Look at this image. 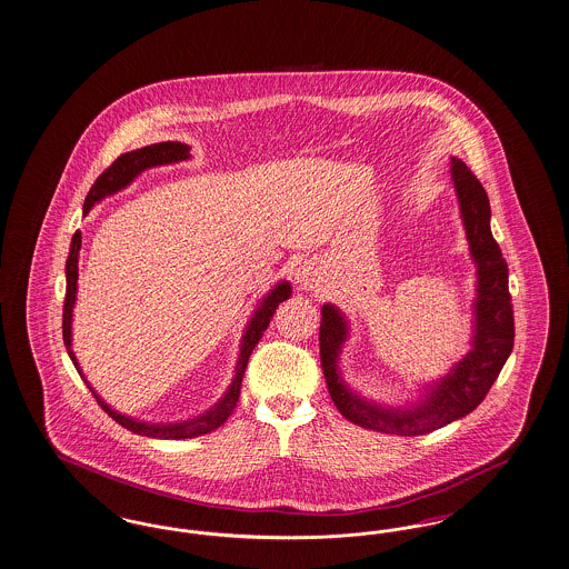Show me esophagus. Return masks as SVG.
Listing matches in <instances>:
<instances>
[{
	"mask_svg": "<svg viewBox=\"0 0 569 569\" xmlns=\"http://www.w3.org/2000/svg\"><path fill=\"white\" fill-rule=\"evenodd\" d=\"M296 283L305 290H311L318 286V264L311 260H298L295 269Z\"/></svg>",
	"mask_w": 569,
	"mask_h": 569,
	"instance_id": "34e87169",
	"label": "esophagus"
}]
</instances>
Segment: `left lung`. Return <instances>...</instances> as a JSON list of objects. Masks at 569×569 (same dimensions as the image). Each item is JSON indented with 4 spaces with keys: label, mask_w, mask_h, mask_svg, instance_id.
<instances>
[{
    "label": "left lung",
    "mask_w": 569,
    "mask_h": 569,
    "mask_svg": "<svg viewBox=\"0 0 569 569\" xmlns=\"http://www.w3.org/2000/svg\"><path fill=\"white\" fill-rule=\"evenodd\" d=\"M451 180L470 256L477 264V300L472 305V349L445 377L423 387L421 398L407 407H386L366 400L342 381L339 370L342 345L349 337V321L335 305L328 302L321 307L319 358L330 398L347 421L366 430L421 436L466 417L485 400L512 351L515 316L508 292V264L491 234L487 192L466 162L455 157L451 159Z\"/></svg>",
    "instance_id": "left-lung-1"
}]
</instances>
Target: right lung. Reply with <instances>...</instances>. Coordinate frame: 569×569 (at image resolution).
Here are the masks:
<instances>
[{
	"label": "right lung",
	"instance_id": "add662e5",
	"mask_svg": "<svg viewBox=\"0 0 569 569\" xmlns=\"http://www.w3.org/2000/svg\"><path fill=\"white\" fill-rule=\"evenodd\" d=\"M188 159H190V146L180 143V141H160V143L139 148V150H133V152L120 154L112 162V167H108L92 183V188L89 190L87 199H84V216L91 211L94 204L103 201L106 197H112L116 192H120L122 188H127L146 169ZM80 248H82V232L76 230V234L71 237L68 262H66L68 290H66V305H63V342L68 347L69 358H71V362L76 366V370L84 379V372H82V368H80L78 360H76V353L71 351V319H73V305H76V292H78V256H80ZM290 296H292V286H290V281L283 279V281H279L274 286L269 295L258 302L253 316L248 321V328L243 332V339H241V347H239L241 351H239V360H237V366H234L232 383L228 386L224 396L211 409L204 410L203 415H199L194 419H186V421H178V423H148V421H139V419H133L129 415H122V412L112 409L106 400H101V396L92 389L91 383L87 379H84V383L91 389L92 396L97 398L101 409L106 410L114 419L116 423H120L129 432L148 436V438H162V440H182V438H194V436L213 432V430H218L227 421L230 412L237 407V400H239V393H241V381H243L246 366H248V360H250L251 351H253V347L258 345V341L262 339L264 330L269 328L274 309L279 307V302L288 300Z\"/></svg>",
	"mask_w": 569,
	"mask_h": 569
}]
</instances>
